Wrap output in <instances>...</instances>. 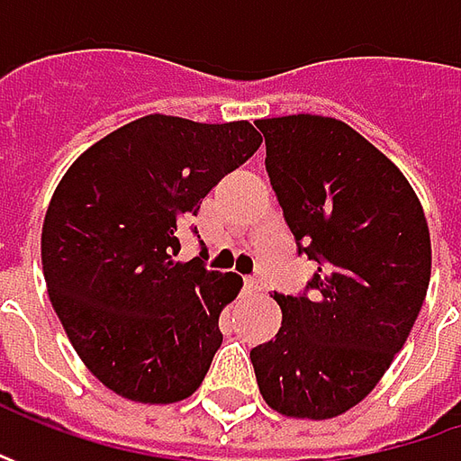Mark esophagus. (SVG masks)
Returning a JSON list of instances; mask_svg holds the SVG:
<instances>
[{
	"label": "esophagus",
	"instance_id": "esophagus-1",
	"mask_svg": "<svg viewBox=\"0 0 461 461\" xmlns=\"http://www.w3.org/2000/svg\"><path fill=\"white\" fill-rule=\"evenodd\" d=\"M243 285H246V290H251V293H257V290H261V287H264L261 276H257V275L243 276Z\"/></svg>",
	"mask_w": 461,
	"mask_h": 461
}]
</instances>
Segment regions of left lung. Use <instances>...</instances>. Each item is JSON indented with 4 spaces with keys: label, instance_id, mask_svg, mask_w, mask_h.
<instances>
[{
    "label": "left lung",
    "instance_id": "8db88e82",
    "mask_svg": "<svg viewBox=\"0 0 461 461\" xmlns=\"http://www.w3.org/2000/svg\"><path fill=\"white\" fill-rule=\"evenodd\" d=\"M267 174L297 254L315 261L305 293L279 294L282 328L251 348L258 390L290 418H336L364 400L416 323L431 239L413 186L341 120H257Z\"/></svg>",
    "mask_w": 461,
    "mask_h": 461
}]
</instances>
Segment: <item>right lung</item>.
Wrapping results in <instances>:
<instances>
[{
    "label": "right lung",
    "instance_id": "right-lung-1",
    "mask_svg": "<svg viewBox=\"0 0 461 461\" xmlns=\"http://www.w3.org/2000/svg\"><path fill=\"white\" fill-rule=\"evenodd\" d=\"M258 146L249 120L146 115L86 149L56 186L41 236L48 297L81 362L117 395L176 402L203 384L243 279L204 269L203 254L174 261L176 225Z\"/></svg>",
    "mask_w": 461,
    "mask_h": 461
}]
</instances>
